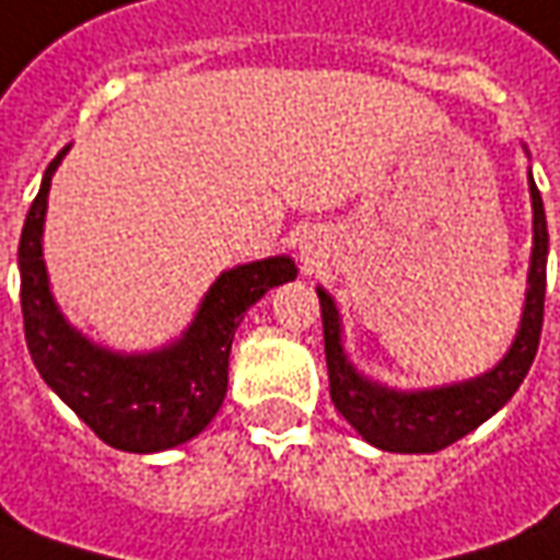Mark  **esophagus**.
I'll use <instances>...</instances> for the list:
<instances>
[{"label": "esophagus", "instance_id": "1", "mask_svg": "<svg viewBox=\"0 0 560 560\" xmlns=\"http://www.w3.org/2000/svg\"><path fill=\"white\" fill-rule=\"evenodd\" d=\"M304 256H311V246H307V249H304Z\"/></svg>", "mask_w": 560, "mask_h": 560}]
</instances>
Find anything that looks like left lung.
Segmentation results:
<instances>
[{
	"label": "left lung",
	"mask_w": 560,
	"mask_h": 560,
	"mask_svg": "<svg viewBox=\"0 0 560 560\" xmlns=\"http://www.w3.org/2000/svg\"><path fill=\"white\" fill-rule=\"evenodd\" d=\"M534 198V258L527 277V302H524L522 329L503 362L488 375L423 393H393L369 384L353 372L341 350L338 311L331 299L319 289V314H323V341H326V365H329V393L335 408L347 418L357 433L381 451L396 454H433L454 445L457 439L472 433L479 423L491 418L522 387L530 372L542 331V307H546V256H549V231L546 210L537 185L530 179Z\"/></svg>",
	"instance_id": "1"
}]
</instances>
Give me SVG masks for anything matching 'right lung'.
I'll use <instances>...</instances> for the list:
<instances>
[{
	"label": "right lung",
	"mask_w": 560,
	"mask_h": 560,
	"mask_svg": "<svg viewBox=\"0 0 560 560\" xmlns=\"http://www.w3.org/2000/svg\"><path fill=\"white\" fill-rule=\"evenodd\" d=\"M54 158L26 213L18 246L23 335L38 375L106 445L133 454L183 445L215 418L229 390V353L243 314L287 280L295 261L265 258L222 273L179 345L149 357H115L84 341L54 307L42 261V225Z\"/></svg>",
	"instance_id": "1"
}]
</instances>
